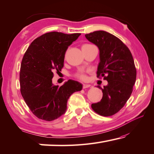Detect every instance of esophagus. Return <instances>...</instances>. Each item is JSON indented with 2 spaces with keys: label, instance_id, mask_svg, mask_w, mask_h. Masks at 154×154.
Instances as JSON below:
<instances>
[{
  "label": "esophagus",
  "instance_id": "obj_1",
  "mask_svg": "<svg viewBox=\"0 0 154 154\" xmlns=\"http://www.w3.org/2000/svg\"><path fill=\"white\" fill-rule=\"evenodd\" d=\"M90 87V84H83V88H87Z\"/></svg>",
  "mask_w": 154,
  "mask_h": 154
}]
</instances>
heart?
<instances>
[{
    "label": "heart",
    "mask_w": 154,
    "mask_h": 154,
    "mask_svg": "<svg viewBox=\"0 0 154 154\" xmlns=\"http://www.w3.org/2000/svg\"><path fill=\"white\" fill-rule=\"evenodd\" d=\"M85 45H84V46H85ZM75 77L77 78V79H82V80H85L86 79V73L82 72V71L77 72L76 74L75 75Z\"/></svg>",
    "instance_id": "heart-1"
}]
</instances>
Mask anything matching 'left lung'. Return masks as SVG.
Returning <instances> with one entry per match:
<instances>
[{
	"label": "left lung",
	"instance_id": "1",
	"mask_svg": "<svg viewBox=\"0 0 154 154\" xmlns=\"http://www.w3.org/2000/svg\"><path fill=\"white\" fill-rule=\"evenodd\" d=\"M85 36L99 49L97 77H103L108 83L103 88L98 86L103 97L91 107L99 115L110 116L125 106L133 91L136 69L132 55L120 39L106 31H94Z\"/></svg>",
	"mask_w": 154,
	"mask_h": 154
}]
</instances>
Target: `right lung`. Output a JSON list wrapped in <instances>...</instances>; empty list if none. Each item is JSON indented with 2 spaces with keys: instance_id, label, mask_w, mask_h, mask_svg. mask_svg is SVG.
Returning a JSON list of instances; mask_svg holds the SVG:
<instances>
[{
  "instance_id": "add662e5",
  "label": "right lung",
  "mask_w": 154,
  "mask_h": 154,
  "mask_svg": "<svg viewBox=\"0 0 154 154\" xmlns=\"http://www.w3.org/2000/svg\"><path fill=\"white\" fill-rule=\"evenodd\" d=\"M81 33L66 34L53 31L34 40L23 56L20 66L22 96L38 119L51 121L65 113L67 101L82 85L69 79L62 86L52 83L53 72L64 66L66 51Z\"/></svg>"
}]
</instances>
